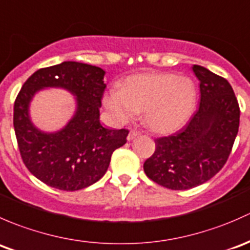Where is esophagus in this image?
<instances>
[{"instance_id": "1", "label": "esophagus", "mask_w": 250, "mask_h": 250, "mask_svg": "<svg viewBox=\"0 0 250 250\" xmlns=\"http://www.w3.org/2000/svg\"><path fill=\"white\" fill-rule=\"evenodd\" d=\"M138 135H140V132H138L137 130H131L130 132H128L127 140H128V141H132L133 138H135V137H137Z\"/></svg>"}]
</instances>
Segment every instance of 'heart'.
Returning <instances> with one entry per match:
<instances>
[{
	"mask_svg": "<svg viewBox=\"0 0 250 250\" xmlns=\"http://www.w3.org/2000/svg\"><path fill=\"white\" fill-rule=\"evenodd\" d=\"M196 89L191 79L172 73H142L130 77L123 89L113 87L104 104L117 122L143 119L153 131L169 133L181 128L191 115Z\"/></svg>",
	"mask_w": 250,
	"mask_h": 250,
	"instance_id": "1",
	"label": "heart"
}]
</instances>
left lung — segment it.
Segmentation results:
<instances>
[{
    "label": "left lung",
    "instance_id": "left-lung-1",
    "mask_svg": "<svg viewBox=\"0 0 250 250\" xmlns=\"http://www.w3.org/2000/svg\"><path fill=\"white\" fill-rule=\"evenodd\" d=\"M200 81V106L182 130L155 140L143 165L146 177L171 190H187L209 181L223 168L240 127V106L228 81L192 66Z\"/></svg>",
    "mask_w": 250,
    "mask_h": 250
}]
</instances>
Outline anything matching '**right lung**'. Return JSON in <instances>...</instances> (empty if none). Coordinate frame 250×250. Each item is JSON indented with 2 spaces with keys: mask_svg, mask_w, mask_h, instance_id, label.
I'll return each instance as SVG.
<instances>
[{
  "mask_svg": "<svg viewBox=\"0 0 250 250\" xmlns=\"http://www.w3.org/2000/svg\"><path fill=\"white\" fill-rule=\"evenodd\" d=\"M104 77L96 66L65 61L36 71L15 99L13 124L20 155L31 173L49 187L76 191L94 184L106 173L113 151L126 143L128 130H110L100 123ZM44 87H62L76 96L74 118L58 133H43L29 119V101Z\"/></svg>",
  "mask_w": 250,
  "mask_h": 250,
  "instance_id": "1",
  "label": "right lung"
}]
</instances>
